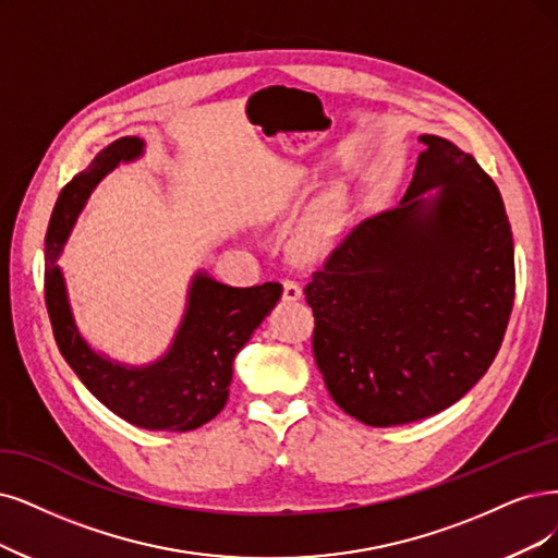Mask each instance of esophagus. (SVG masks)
<instances>
[{
    "mask_svg": "<svg viewBox=\"0 0 558 558\" xmlns=\"http://www.w3.org/2000/svg\"><path fill=\"white\" fill-rule=\"evenodd\" d=\"M301 296H303V290H301L299 282H294V280L282 282V299L284 301H299Z\"/></svg>",
    "mask_w": 558,
    "mask_h": 558,
    "instance_id": "1",
    "label": "esophagus"
}]
</instances>
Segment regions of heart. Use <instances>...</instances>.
<instances>
[{
  "mask_svg": "<svg viewBox=\"0 0 558 558\" xmlns=\"http://www.w3.org/2000/svg\"><path fill=\"white\" fill-rule=\"evenodd\" d=\"M333 225H336V216L333 211H324L319 214L305 230L296 236V241L292 243V253L299 262H317L322 259L328 247H331V239H333Z\"/></svg>",
  "mask_w": 558,
  "mask_h": 558,
  "instance_id": "b5f03b06",
  "label": "heart"
}]
</instances>
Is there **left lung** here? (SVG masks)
<instances>
[{
    "mask_svg": "<svg viewBox=\"0 0 558 558\" xmlns=\"http://www.w3.org/2000/svg\"><path fill=\"white\" fill-rule=\"evenodd\" d=\"M418 142L402 202L356 225L303 290L328 393L373 427L435 416L469 393L499 352L514 301L497 183L452 142ZM432 187L438 195L425 198Z\"/></svg>",
    "mask_w": 558,
    "mask_h": 558,
    "instance_id": "8db88e82",
    "label": "left lung"
}]
</instances>
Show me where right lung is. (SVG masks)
Returning a JSON list of instances; mask_svg holds the SVG:
<instances>
[{"label":"right lung","mask_w":558,"mask_h":558,"mask_svg":"<svg viewBox=\"0 0 558 558\" xmlns=\"http://www.w3.org/2000/svg\"><path fill=\"white\" fill-rule=\"evenodd\" d=\"M142 147L137 137H121L64 185L46 234V305L61 356L98 402L135 427L189 432L227 404L234 356L274 311L282 284L227 287L197 274L174 344L158 363L123 367L92 352L73 324L57 257L96 183L121 160L137 158Z\"/></svg>","instance_id":"obj_1"}]
</instances>
